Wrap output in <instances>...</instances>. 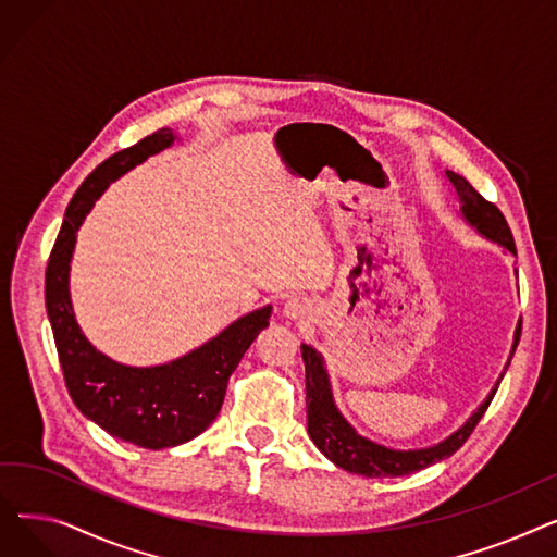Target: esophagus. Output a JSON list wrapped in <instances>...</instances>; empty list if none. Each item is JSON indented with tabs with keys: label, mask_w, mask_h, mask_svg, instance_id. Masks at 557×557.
<instances>
[{
	"label": "esophagus",
	"mask_w": 557,
	"mask_h": 557,
	"mask_svg": "<svg viewBox=\"0 0 557 557\" xmlns=\"http://www.w3.org/2000/svg\"><path fill=\"white\" fill-rule=\"evenodd\" d=\"M284 311H286V315L296 318V315H300V305H298L296 300H288V302H286V307H284Z\"/></svg>",
	"instance_id": "obj_1"
}]
</instances>
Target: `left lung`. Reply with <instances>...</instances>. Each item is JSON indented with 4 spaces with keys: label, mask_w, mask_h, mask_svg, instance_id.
<instances>
[{
    "label": "left lung",
    "mask_w": 557,
    "mask_h": 557,
    "mask_svg": "<svg viewBox=\"0 0 557 557\" xmlns=\"http://www.w3.org/2000/svg\"><path fill=\"white\" fill-rule=\"evenodd\" d=\"M447 178L460 198V212H462L465 221L472 227H476L490 242H496L508 252L517 255L512 232H510L508 221L502 214V210L496 208L494 202L485 200L470 183L462 178V175L447 171ZM519 336H521V320L515 330V343H512L510 359L517 349ZM300 349H302V361H305V370H307V431H309V437L313 441V445L323 451L334 465L343 467V470L349 474H361L368 479L406 476V474L420 472V470H424V467L456 454L465 445L467 437L472 435V431L476 429L483 413L487 411V406L510 366V359H508V363L499 376V382L494 384L487 399L476 408L470 420H467L456 433H451L447 437V441L437 443L433 447H426V449L399 451V449H388L384 445H376L355 431V426L341 416V411L334 404L330 376H327L323 357H320L311 345L302 343Z\"/></svg>",
    "instance_id": "8db88e82"
}]
</instances>
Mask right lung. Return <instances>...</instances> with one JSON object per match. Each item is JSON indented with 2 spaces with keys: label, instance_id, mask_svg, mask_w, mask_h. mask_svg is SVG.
<instances>
[{
  "label": "right lung",
  "instance_id": "obj_1",
  "mask_svg": "<svg viewBox=\"0 0 557 557\" xmlns=\"http://www.w3.org/2000/svg\"><path fill=\"white\" fill-rule=\"evenodd\" d=\"M175 141L169 128L101 162L67 205L45 273V302L65 386L78 411L110 435L144 449L183 445L208 429L223 406L230 374L257 334L269 327L271 307L234 320L194 352L153 368L122 366L101 355L76 323L70 300V261L76 232L112 181Z\"/></svg>",
  "mask_w": 557,
  "mask_h": 557
}]
</instances>
